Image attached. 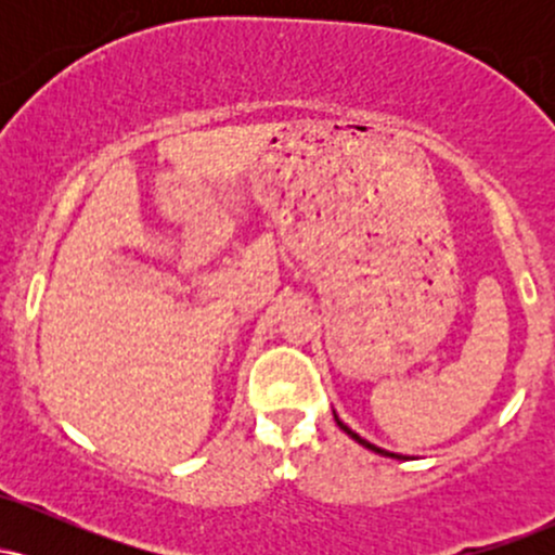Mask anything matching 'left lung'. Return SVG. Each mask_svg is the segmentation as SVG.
Returning a JSON list of instances; mask_svg holds the SVG:
<instances>
[{"label":"left lung","instance_id":"obj_1","mask_svg":"<svg viewBox=\"0 0 555 555\" xmlns=\"http://www.w3.org/2000/svg\"><path fill=\"white\" fill-rule=\"evenodd\" d=\"M334 420H336V425H339V428H341L344 433H347V436H349V438H354V441H358L360 446H365V449H371V451H375V454H384V456H393V460H404V456H399V454H391V451H384V449H378V446H373L371 441H365V438H360V436H358V433H354L352 428H347V425H344V423H341V420H339V417H336V415H334Z\"/></svg>","mask_w":555,"mask_h":555}]
</instances>
